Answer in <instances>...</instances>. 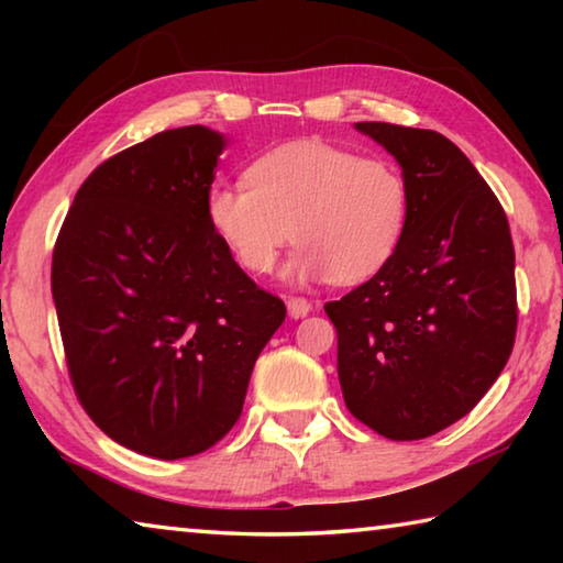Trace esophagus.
<instances>
[{"label": "esophagus", "instance_id": "esophagus-1", "mask_svg": "<svg viewBox=\"0 0 563 563\" xmlns=\"http://www.w3.org/2000/svg\"><path fill=\"white\" fill-rule=\"evenodd\" d=\"M285 305H288V316L295 318V320L305 318L312 310V305L305 298H288V300H285Z\"/></svg>", "mask_w": 563, "mask_h": 563}]
</instances>
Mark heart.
<instances>
[{
    "label": "heart",
    "mask_w": 563,
    "mask_h": 563,
    "mask_svg": "<svg viewBox=\"0 0 563 563\" xmlns=\"http://www.w3.org/2000/svg\"><path fill=\"white\" fill-rule=\"evenodd\" d=\"M245 180H216L203 211L208 228L251 275H268L295 238L285 268L292 283L373 278L407 233V176L395 161L357 156L322 139H295L265 151Z\"/></svg>",
    "instance_id": "1"
}]
</instances>
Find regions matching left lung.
<instances>
[{
  "instance_id": "left-lung-1",
  "label": "left lung",
  "mask_w": 563,
  "mask_h": 563,
  "mask_svg": "<svg viewBox=\"0 0 563 563\" xmlns=\"http://www.w3.org/2000/svg\"><path fill=\"white\" fill-rule=\"evenodd\" d=\"M355 129L402 168L412 196L395 258L325 305L352 415L387 440H424L487 395L517 338L509 221L487 180L442 133Z\"/></svg>"
}]
</instances>
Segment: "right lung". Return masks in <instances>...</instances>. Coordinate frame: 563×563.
<instances>
[{"label":"right lung","instance_id":"obj_1","mask_svg":"<svg viewBox=\"0 0 563 563\" xmlns=\"http://www.w3.org/2000/svg\"><path fill=\"white\" fill-rule=\"evenodd\" d=\"M223 133L161 131L93 170L54 245L52 295L81 407L156 460L231 432L285 305L241 271L206 221Z\"/></svg>","mask_w":563,"mask_h":563}]
</instances>
